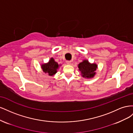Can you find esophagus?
<instances>
[{"label": "esophagus", "instance_id": "obj_1", "mask_svg": "<svg viewBox=\"0 0 133 133\" xmlns=\"http://www.w3.org/2000/svg\"><path fill=\"white\" fill-rule=\"evenodd\" d=\"M71 63V61H66V64H68V65H70Z\"/></svg>", "mask_w": 133, "mask_h": 133}]
</instances>
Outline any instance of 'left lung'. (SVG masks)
Segmentation results:
<instances>
[{"mask_svg":"<svg viewBox=\"0 0 133 133\" xmlns=\"http://www.w3.org/2000/svg\"><path fill=\"white\" fill-rule=\"evenodd\" d=\"M78 67L80 75L83 78L91 79L94 77L96 74V70L98 69V65L96 63H90L88 60L84 59L80 63Z\"/></svg>","mask_w":133,"mask_h":133,"instance_id":"1","label":"left lung"}]
</instances>
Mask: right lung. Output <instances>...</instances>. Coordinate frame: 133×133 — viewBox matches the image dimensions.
I'll list each match as a JSON object with an SVG mask.
<instances>
[{"instance_id": "1", "label": "right lung", "mask_w": 133, "mask_h": 133, "mask_svg": "<svg viewBox=\"0 0 133 133\" xmlns=\"http://www.w3.org/2000/svg\"><path fill=\"white\" fill-rule=\"evenodd\" d=\"M61 65V64H58L56 62L53 58H51L48 63L42 64L41 68L44 73H47L49 76H54L57 73L58 69Z\"/></svg>"}]
</instances>
